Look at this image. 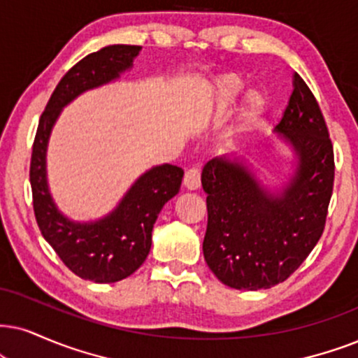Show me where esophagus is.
I'll return each instance as SVG.
<instances>
[{"mask_svg":"<svg viewBox=\"0 0 358 358\" xmlns=\"http://www.w3.org/2000/svg\"><path fill=\"white\" fill-rule=\"evenodd\" d=\"M183 183L188 189H198V188H200V185H201V171H200V169H196V166H192V169H188L187 173H185Z\"/></svg>","mask_w":358,"mask_h":358,"instance_id":"esophagus-1","label":"esophagus"}]
</instances>
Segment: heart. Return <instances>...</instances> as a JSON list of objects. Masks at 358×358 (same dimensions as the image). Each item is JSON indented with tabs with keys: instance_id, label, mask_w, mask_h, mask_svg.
Instances as JSON below:
<instances>
[{
	"instance_id": "heart-1",
	"label": "heart",
	"mask_w": 358,
	"mask_h": 358,
	"mask_svg": "<svg viewBox=\"0 0 358 358\" xmlns=\"http://www.w3.org/2000/svg\"><path fill=\"white\" fill-rule=\"evenodd\" d=\"M246 92V84L243 83L238 76H224L223 79L216 84L215 89V107L220 112H228L233 108L243 94ZM268 110V99L259 90H251L244 101V108L241 114L243 127H248L264 115Z\"/></svg>"
}]
</instances>
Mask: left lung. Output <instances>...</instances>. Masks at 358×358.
<instances>
[{
    "label": "left lung",
    "instance_id": "left-lung-1",
    "mask_svg": "<svg viewBox=\"0 0 358 358\" xmlns=\"http://www.w3.org/2000/svg\"><path fill=\"white\" fill-rule=\"evenodd\" d=\"M274 132L292 147L296 170L278 193L243 162L216 157L201 173L208 226L203 255L226 286L269 289L284 282L322 236L334 188V148L314 94L299 74Z\"/></svg>",
    "mask_w": 358,
    "mask_h": 358
}]
</instances>
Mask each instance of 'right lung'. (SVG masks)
Segmentation results:
<instances>
[{
	"label": "right lung",
	"instance_id": "obj_1",
	"mask_svg": "<svg viewBox=\"0 0 358 358\" xmlns=\"http://www.w3.org/2000/svg\"><path fill=\"white\" fill-rule=\"evenodd\" d=\"M140 49L114 44L89 54L71 67L59 80L41 115L31 155L29 180L41 234L72 273L99 284L129 278L143 264L152 248V229L158 213L180 192L183 170L169 164L153 166L138 176L107 216L79 223L57 210L49 192L48 142L62 107L85 90L119 79L122 72L134 66Z\"/></svg>",
	"mask_w": 358,
	"mask_h": 358
}]
</instances>
